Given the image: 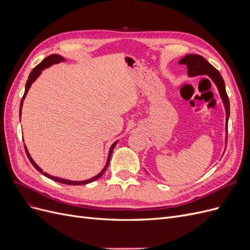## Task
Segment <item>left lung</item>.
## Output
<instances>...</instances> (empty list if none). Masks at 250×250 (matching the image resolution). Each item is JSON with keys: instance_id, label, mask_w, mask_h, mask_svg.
I'll use <instances>...</instances> for the list:
<instances>
[{"instance_id": "left-lung-1", "label": "left lung", "mask_w": 250, "mask_h": 250, "mask_svg": "<svg viewBox=\"0 0 250 250\" xmlns=\"http://www.w3.org/2000/svg\"><path fill=\"white\" fill-rule=\"evenodd\" d=\"M180 64H186L188 69V74L190 76H197V75H208L211 78L219 89V93L223 100L225 110H226V130H228L229 125V96L226 94L225 84L222 76L219 71L211 65L206 58H203L200 55L196 54H188L184 58L180 59Z\"/></svg>"}]
</instances>
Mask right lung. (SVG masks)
Masks as SVG:
<instances>
[{
  "label": "right lung",
  "instance_id": "1",
  "mask_svg": "<svg viewBox=\"0 0 250 250\" xmlns=\"http://www.w3.org/2000/svg\"><path fill=\"white\" fill-rule=\"evenodd\" d=\"M63 60H64V59H63L62 56L53 54V55L48 56L47 58H44L40 64H37V65L34 67V69L31 71V73H30V75H29V78H28V80H27V83H26L25 94H24V96H22V98H21V105H20V116H21V113L22 101L25 100V97H26V95H27V93H28V90H29L30 86H31L32 83L36 80V78L39 77L40 75L42 74V71L43 69H46V67H48V66L52 65V64L62 62H63ZM116 145H117V142L112 144V146H111V148H110V150H109V154H108V158H107V163H106V166H105V167H104V169H103L99 174H98L97 176H95V177H93V178H90V179H87V180H84V181H72V180H66V179H62V178H58V177H54V176H51V175H49L48 173H46V172H42V170L39 167V166H37V165L33 162V160L31 158V156H30V154L28 153V150H27L26 146H25V150H26V153H27V156H28V158H29V161L31 162V164L34 166V168H35L37 171H40L42 174H43L44 176H47L48 178H50V179H52V180H55V181H57V183H62V184H64V185L80 186V185H86V184L92 183V181H94V180H96V179H98V178H100V177L103 175V173H104L105 171H106V169H107V167H108V164H109V161H110V156H111V153H112V150H113V148H115V146H116Z\"/></svg>",
  "mask_w": 250,
  "mask_h": 250
}]
</instances>
